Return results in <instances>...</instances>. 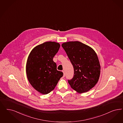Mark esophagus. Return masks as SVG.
<instances>
[{
	"label": "esophagus",
	"mask_w": 123,
	"mask_h": 123,
	"mask_svg": "<svg viewBox=\"0 0 123 123\" xmlns=\"http://www.w3.org/2000/svg\"><path fill=\"white\" fill-rule=\"evenodd\" d=\"M62 71H63V73H64V75H63V77H65V72H64V70H63Z\"/></svg>",
	"instance_id": "obj_1"
}]
</instances>
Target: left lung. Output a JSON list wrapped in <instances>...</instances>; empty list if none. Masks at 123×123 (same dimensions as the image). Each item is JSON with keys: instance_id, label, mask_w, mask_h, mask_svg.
<instances>
[{"instance_id": "obj_1", "label": "left lung", "mask_w": 123, "mask_h": 123, "mask_svg": "<svg viewBox=\"0 0 123 123\" xmlns=\"http://www.w3.org/2000/svg\"><path fill=\"white\" fill-rule=\"evenodd\" d=\"M74 68V76L68 80L70 87L79 93L88 92L97 83L100 65L93 49L78 41L62 44Z\"/></svg>"}]
</instances>
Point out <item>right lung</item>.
Instances as JSON below:
<instances>
[{"label":"right lung","mask_w":123,"mask_h":123,"mask_svg":"<svg viewBox=\"0 0 123 123\" xmlns=\"http://www.w3.org/2000/svg\"><path fill=\"white\" fill-rule=\"evenodd\" d=\"M60 46L54 42H45L35 47L28 56L26 65L27 78L32 87L42 94L53 91L63 76L53 61Z\"/></svg>","instance_id":"add662e5"}]
</instances>
